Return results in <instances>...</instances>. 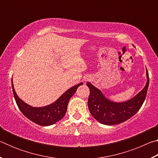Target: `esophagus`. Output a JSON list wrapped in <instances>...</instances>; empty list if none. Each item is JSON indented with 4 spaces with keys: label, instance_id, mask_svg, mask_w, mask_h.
<instances>
[{
    "label": "esophagus",
    "instance_id": "1",
    "mask_svg": "<svg viewBox=\"0 0 158 158\" xmlns=\"http://www.w3.org/2000/svg\"><path fill=\"white\" fill-rule=\"evenodd\" d=\"M89 80H90V78H89V77H85V78H84V81H89Z\"/></svg>",
    "mask_w": 158,
    "mask_h": 158
}]
</instances>
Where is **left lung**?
Masks as SVG:
<instances>
[{
    "instance_id": "left-lung-1",
    "label": "left lung",
    "mask_w": 158,
    "mask_h": 158,
    "mask_svg": "<svg viewBox=\"0 0 158 158\" xmlns=\"http://www.w3.org/2000/svg\"><path fill=\"white\" fill-rule=\"evenodd\" d=\"M146 79L145 86L139 93L130 100L121 102L109 100L100 89L87 82L86 85L90 89L88 106L90 114L95 120L104 125H117L127 121L137 113L146 99L149 85L147 69Z\"/></svg>"
}]
</instances>
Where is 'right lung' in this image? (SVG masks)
Instances as JSON below:
<instances>
[{
    "instance_id": "obj_1",
    "label": "right lung",
    "mask_w": 158,
    "mask_h": 158,
    "mask_svg": "<svg viewBox=\"0 0 158 158\" xmlns=\"http://www.w3.org/2000/svg\"><path fill=\"white\" fill-rule=\"evenodd\" d=\"M81 85H83L82 82L71 87L50 105L41 107H35L28 105L19 98L15 90L12 79L13 94L19 110L27 118L42 126H49L63 118L66 113L69 100Z\"/></svg>"
}]
</instances>
